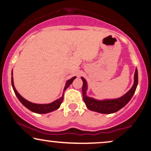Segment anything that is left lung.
<instances>
[{"label":"left lung","instance_id":"obj_1","mask_svg":"<svg viewBox=\"0 0 151 151\" xmlns=\"http://www.w3.org/2000/svg\"><path fill=\"white\" fill-rule=\"evenodd\" d=\"M83 81L82 85V94L83 99L87 108L91 111L99 112L102 114H112L115 113L122 109L123 107L129 103V101L132 98L136 91L137 85H138V71L136 69L134 75V84L133 87L126 93L122 97L117 99L112 100H104V101H98V100L93 99L92 98L88 97L86 95V81L83 77H81Z\"/></svg>","mask_w":151,"mask_h":151}]
</instances>
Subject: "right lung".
I'll return each mask as SVG.
<instances>
[{"instance_id": "obj_1", "label": "right lung", "mask_w": 151, "mask_h": 151, "mask_svg": "<svg viewBox=\"0 0 151 151\" xmlns=\"http://www.w3.org/2000/svg\"><path fill=\"white\" fill-rule=\"evenodd\" d=\"M11 75L13 76V72H12ZM75 77H72V79H70L67 81L66 83V85L65 86V89H64V92L66 89H67V87H69V86L73 82L74 79H75ZM11 84H12V86H13V89L14 90V92L16 95V96L18 97V99H19L21 103L23 104L27 109H28L29 110H30L31 111L35 112V113H37V114H47V113H49V112L53 111L56 110V109H59V107L60 106L61 104L63 101V99H64V93L62 94V96L61 98H60L59 99L56 100V101H53L52 103H50L48 104H34V103H31V102L27 101V100L25 99L23 97H22L18 91H16L15 89L14 84H13V77H11Z\"/></svg>"}]
</instances>
